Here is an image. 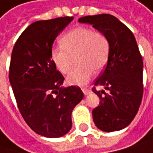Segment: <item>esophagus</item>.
<instances>
[{
    "mask_svg": "<svg viewBox=\"0 0 153 153\" xmlns=\"http://www.w3.org/2000/svg\"><path fill=\"white\" fill-rule=\"evenodd\" d=\"M82 91H83V93H84V95H86V96H88V95H89L90 93H91V90L89 89V88H83L82 89Z\"/></svg>",
    "mask_w": 153,
    "mask_h": 153,
    "instance_id": "esophagus-1",
    "label": "esophagus"
}]
</instances>
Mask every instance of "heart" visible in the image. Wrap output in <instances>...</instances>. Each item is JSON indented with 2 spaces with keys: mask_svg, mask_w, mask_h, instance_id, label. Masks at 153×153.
<instances>
[{
  "mask_svg": "<svg viewBox=\"0 0 153 153\" xmlns=\"http://www.w3.org/2000/svg\"><path fill=\"white\" fill-rule=\"evenodd\" d=\"M62 45L51 51V59L61 74H68L72 69V56H76L79 65L67 76L72 86H84L91 79L94 69L99 71L107 65L110 44L106 34L95 32L88 27H77L61 38Z\"/></svg>",
  "mask_w": 153,
  "mask_h": 153,
  "instance_id": "b5f03b06",
  "label": "heart"
}]
</instances>
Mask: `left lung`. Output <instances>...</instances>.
I'll return each instance as SVG.
<instances>
[{
    "instance_id": "8db88e82",
    "label": "left lung",
    "mask_w": 153,
    "mask_h": 153,
    "mask_svg": "<svg viewBox=\"0 0 153 153\" xmlns=\"http://www.w3.org/2000/svg\"><path fill=\"white\" fill-rule=\"evenodd\" d=\"M78 22L91 25L109 40L107 66L95 82V86H102L105 89L92 88L100 99L92 115L100 131H120L135 118L143 94V62L136 39L131 30L110 14L85 16Z\"/></svg>"
}]
</instances>
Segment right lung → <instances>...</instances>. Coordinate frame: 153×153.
Here are the masks:
<instances>
[{
  "label": "right lung",
  "mask_w": 153,
  "mask_h": 153,
  "mask_svg": "<svg viewBox=\"0 0 153 153\" xmlns=\"http://www.w3.org/2000/svg\"><path fill=\"white\" fill-rule=\"evenodd\" d=\"M73 19L33 22L20 35L12 53L9 80L19 110L33 131L46 138L69 132L72 111L84 97L78 87H62L65 78L51 59L54 41Z\"/></svg>",
  "instance_id": "obj_1"
}]
</instances>
